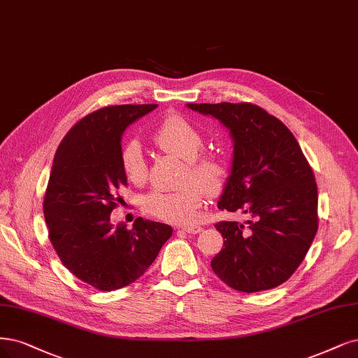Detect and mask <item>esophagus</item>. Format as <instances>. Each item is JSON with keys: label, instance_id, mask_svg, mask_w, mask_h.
<instances>
[{"label": "esophagus", "instance_id": "34e87169", "mask_svg": "<svg viewBox=\"0 0 358 358\" xmlns=\"http://www.w3.org/2000/svg\"><path fill=\"white\" fill-rule=\"evenodd\" d=\"M182 231H185L187 234H200L203 231L201 227H182Z\"/></svg>", "mask_w": 358, "mask_h": 358}]
</instances>
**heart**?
<instances>
[{
  "label": "heart",
  "mask_w": 358,
  "mask_h": 358,
  "mask_svg": "<svg viewBox=\"0 0 358 358\" xmlns=\"http://www.w3.org/2000/svg\"><path fill=\"white\" fill-rule=\"evenodd\" d=\"M152 141L159 150L173 154L187 163L185 187L173 191L154 189L142 200L146 215L170 224H189L196 217L206 194L216 195L224 189L228 167L224 158L215 154H201L204 150L203 133L182 115L171 114L159 121L152 133ZM120 164L124 176L134 185L146 179L148 167L143 148L138 141H129L120 152Z\"/></svg>",
  "instance_id": "b5f03b06"
}]
</instances>
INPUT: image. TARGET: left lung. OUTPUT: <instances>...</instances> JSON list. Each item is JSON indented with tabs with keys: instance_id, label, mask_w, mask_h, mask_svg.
Masks as SVG:
<instances>
[{
	"instance_id": "1",
	"label": "left lung",
	"mask_w": 358,
	"mask_h": 358,
	"mask_svg": "<svg viewBox=\"0 0 358 358\" xmlns=\"http://www.w3.org/2000/svg\"><path fill=\"white\" fill-rule=\"evenodd\" d=\"M212 115L234 141L231 175L217 207L250 215L245 225L219 222L224 249L213 273L238 292L282 285L298 269L318 229V194L311 166L292 131L253 103H188Z\"/></svg>"
}]
</instances>
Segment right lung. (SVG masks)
Listing matches in <instances>:
<instances>
[{
  "mask_svg": "<svg viewBox=\"0 0 358 358\" xmlns=\"http://www.w3.org/2000/svg\"><path fill=\"white\" fill-rule=\"evenodd\" d=\"M157 105L105 106L81 118L60 142L44 196L48 238L71 273L97 290L136 281L151 266L171 227L138 217L133 228L110 224L127 185L121 136Z\"/></svg>",
  "mask_w": 358,
  "mask_h": 358,
  "instance_id": "obj_1",
  "label": "right lung"
}]
</instances>
